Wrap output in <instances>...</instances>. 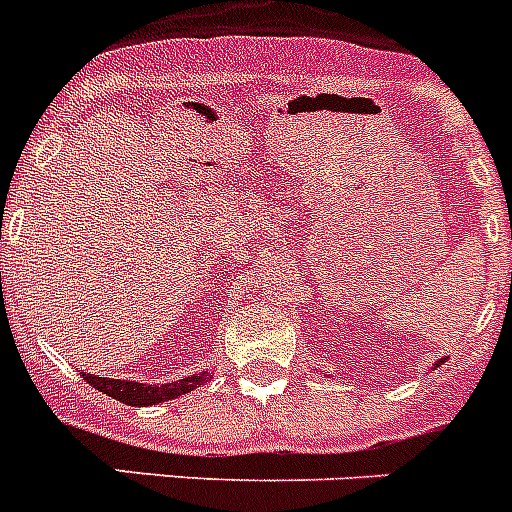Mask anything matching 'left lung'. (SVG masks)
<instances>
[{"label":"left lung","mask_w":512,"mask_h":512,"mask_svg":"<svg viewBox=\"0 0 512 512\" xmlns=\"http://www.w3.org/2000/svg\"><path fill=\"white\" fill-rule=\"evenodd\" d=\"M436 366H441V361H438V364H436Z\"/></svg>","instance_id":"left-lung-1"}]
</instances>
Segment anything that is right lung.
<instances>
[{"mask_svg":"<svg viewBox=\"0 0 512 512\" xmlns=\"http://www.w3.org/2000/svg\"><path fill=\"white\" fill-rule=\"evenodd\" d=\"M81 377L92 384L94 390H99L102 395L112 397V400H120L125 405H133V408H146V405H158V402L174 400V397H182L187 392L197 390L200 384H205L210 379V374H189L184 379H176V382L166 384H143L135 382V379H112V377H99V374H87L81 372Z\"/></svg>","mask_w":512,"mask_h":512,"instance_id":"1","label":"right lung"}]
</instances>
